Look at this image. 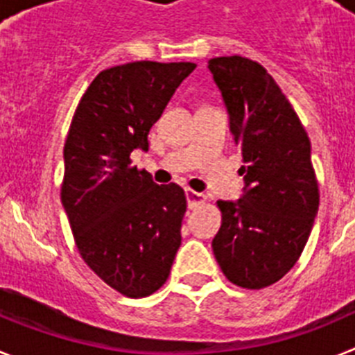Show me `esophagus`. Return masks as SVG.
Masks as SVG:
<instances>
[{
	"mask_svg": "<svg viewBox=\"0 0 355 355\" xmlns=\"http://www.w3.org/2000/svg\"><path fill=\"white\" fill-rule=\"evenodd\" d=\"M184 196H187V202H188V208L190 209L196 208V206H199V205H202V202L206 200V197L202 196V193L193 192L192 188H187V190H184Z\"/></svg>",
	"mask_w": 355,
	"mask_h": 355,
	"instance_id": "1",
	"label": "esophagus"
}]
</instances>
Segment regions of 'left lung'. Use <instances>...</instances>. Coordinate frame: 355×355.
Wrapping results in <instances>:
<instances>
[{
  "instance_id": "8db88e82",
  "label": "left lung",
  "mask_w": 355,
  "mask_h": 355,
  "mask_svg": "<svg viewBox=\"0 0 355 355\" xmlns=\"http://www.w3.org/2000/svg\"><path fill=\"white\" fill-rule=\"evenodd\" d=\"M229 114L245 193L218 200L222 225L211 241L225 277L247 290L277 283L300 258L318 211L311 142L274 78L245 56L208 62Z\"/></svg>"
}]
</instances>
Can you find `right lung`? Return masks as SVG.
<instances>
[{
  "label": "right lung",
  "instance_id": "add662e5",
  "mask_svg": "<svg viewBox=\"0 0 355 355\" xmlns=\"http://www.w3.org/2000/svg\"><path fill=\"white\" fill-rule=\"evenodd\" d=\"M192 62H131L101 71L81 97L64 146L60 197L81 258L119 293L140 299L171 274L187 197L131 165Z\"/></svg>",
  "mask_w": 355,
  "mask_h": 355
}]
</instances>
